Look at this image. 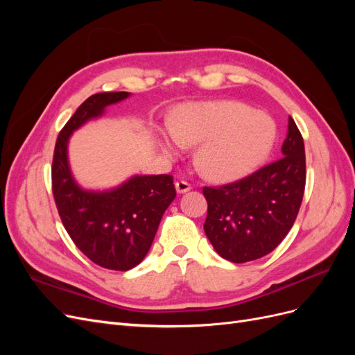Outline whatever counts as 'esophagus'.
Instances as JSON below:
<instances>
[{"label": "esophagus", "instance_id": "34e87169", "mask_svg": "<svg viewBox=\"0 0 355 355\" xmlns=\"http://www.w3.org/2000/svg\"><path fill=\"white\" fill-rule=\"evenodd\" d=\"M175 187H176V191L179 192V194H185V192L191 191V185L188 184V182H185V180H178L176 184H175Z\"/></svg>", "mask_w": 355, "mask_h": 355}]
</instances>
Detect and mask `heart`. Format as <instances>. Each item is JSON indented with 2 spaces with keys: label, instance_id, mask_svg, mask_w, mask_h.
<instances>
[{
  "label": "heart",
  "instance_id": "obj_1",
  "mask_svg": "<svg viewBox=\"0 0 355 355\" xmlns=\"http://www.w3.org/2000/svg\"><path fill=\"white\" fill-rule=\"evenodd\" d=\"M277 125L270 115L239 102L180 106L173 127L161 135V146L175 154L182 145H200L196 163L213 180L250 175L271 154Z\"/></svg>",
  "mask_w": 355,
  "mask_h": 355
}]
</instances>
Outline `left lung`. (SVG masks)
Listing matches in <instances>:
<instances>
[{"instance_id": "obj_1", "label": "left lung", "mask_w": 355, "mask_h": 355, "mask_svg": "<svg viewBox=\"0 0 355 355\" xmlns=\"http://www.w3.org/2000/svg\"><path fill=\"white\" fill-rule=\"evenodd\" d=\"M283 157L250 176L222 187H204L207 218L204 232L223 259L244 263L271 253L280 244L304 198L305 146L288 116Z\"/></svg>"}]
</instances>
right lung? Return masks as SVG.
Here are the masks:
<instances>
[{"label": "right lung", "mask_w": 355, "mask_h": 355, "mask_svg": "<svg viewBox=\"0 0 355 355\" xmlns=\"http://www.w3.org/2000/svg\"><path fill=\"white\" fill-rule=\"evenodd\" d=\"M128 96L98 93L84 101L60 130L51 166L53 196L63 227L90 261L114 271H128L144 261L161 218L176 197L173 178L136 175L112 189H84L71 173L68 142L83 124Z\"/></svg>", "instance_id": "1"}]
</instances>
